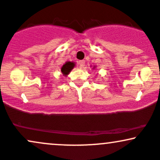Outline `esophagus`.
Returning <instances> with one entry per match:
<instances>
[{"label": "esophagus", "instance_id": "34e87169", "mask_svg": "<svg viewBox=\"0 0 160 160\" xmlns=\"http://www.w3.org/2000/svg\"><path fill=\"white\" fill-rule=\"evenodd\" d=\"M78 65L80 66V68H82L85 66V61H83V60H81V61H79L78 62Z\"/></svg>", "mask_w": 160, "mask_h": 160}]
</instances>
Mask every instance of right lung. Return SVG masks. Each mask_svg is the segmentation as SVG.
<instances>
[{"label":"right lung","mask_w":160,"mask_h":160,"mask_svg":"<svg viewBox=\"0 0 160 160\" xmlns=\"http://www.w3.org/2000/svg\"><path fill=\"white\" fill-rule=\"evenodd\" d=\"M74 62H67L65 65H63V66H62L61 68L62 74L64 75H68L70 73V71L74 68Z\"/></svg>","instance_id":"add662e5"}]
</instances>
